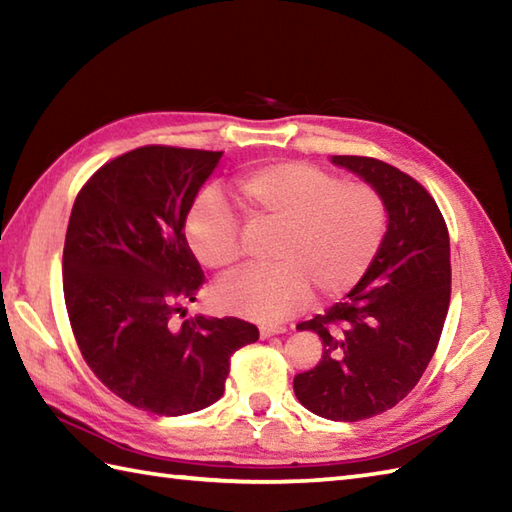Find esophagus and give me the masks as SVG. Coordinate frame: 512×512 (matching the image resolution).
Instances as JSON below:
<instances>
[{"mask_svg":"<svg viewBox=\"0 0 512 512\" xmlns=\"http://www.w3.org/2000/svg\"><path fill=\"white\" fill-rule=\"evenodd\" d=\"M286 332V328H281V325H262V328H259V336H262V339H268V336H275V334H284Z\"/></svg>","mask_w":512,"mask_h":512,"instance_id":"34e87169","label":"esophagus"}]
</instances>
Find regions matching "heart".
Masks as SVG:
<instances>
[{"mask_svg": "<svg viewBox=\"0 0 512 512\" xmlns=\"http://www.w3.org/2000/svg\"><path fill=\"white\" fill-rule=\"evenodd\" d=\"M250 228L275 231L262 273H244L217 288V303L239 317L281 321L299 312L314 292L339 299L374 264L387 235V202L367 182H343L310 162L288 160L250 169L231 184ZM191 253L213 273L228 275L242 262L235 215L215 195H202L184 224Z\"/></svg>", "mask_w": 512, "mask_h": 512, "instance_id": "1", "label": "heart"}]
</instances>
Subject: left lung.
<instances>
[{"label":"left lung","mask_w":512,"mask_h":512,"mask_svg":"<svg viewBox=\"0 0 512 512\" xmlns=\"http://www.w3.org/2000/svg\"><path fill=\"white\" fill-rule=\"evenodd\" d=\"M332 162L380 191L389 224L354 290L297 325L321 336L323 354L292 387L317 416L356 422L396 407L436 352L451 301L449 231L436 200L409 173L367 156Z\"/></svg>","instance_id":"left-lung-1"}]
</instances>
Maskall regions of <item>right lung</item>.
<instances>
[{"mask_svg":"<svg viewBox=\"0 0 512 512\" xmlns=\"http://www.w3.org/2000/svg\"><path fill=\"white\" fill-rule=\"evenodd\" d=\"M222 151L145 145L105 162L76 195L63 297L76 345L101 383L136 409L182 416L224 394L231 356L259 339L237 317L182 321L204 273L184 237Z\"/></svg>","mask_w":512,"mask_h":512,"instance_id":"1","label":"right lung"}]
</instances>
